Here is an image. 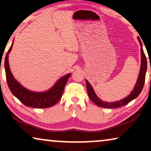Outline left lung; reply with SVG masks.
I'll return each mask as SVG.
<instances>
[{
	"instance_id": "8db88e82",
	"label": "left lung",
	"mask_w": 151,
	"mask_h": 151,
	"mask_svg": "<svg viewBox=\"0 0 151 151\" xmlns=\"http://www.w3.org/2000/svg\"><path fill=\"white\" fill-rule=\"evenodd\" d=\"M138 42L141 45V68H140L139 74H138V77L137 79V81L135 84L133 90H132L131 93L128 95L126 97L123 99L119 100V101H114V102H108L102 101L99 98L96 96V93L94 92L93 87L91 86L90 83L86 79V89H87V93L89 95L90 99L95 104H96L99 106L103 107V108L106 109H114L118 108V107L123 106L129 104L130 101L138 97V95L141 92L142 89L143 88V85L145 83V73H146L147 70V59L145 57L144 52L143 50V45H142V42L140 40L139 37H138Z\"/></svg>"
}]
</instances>
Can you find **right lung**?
<instances>
[{"label": "right lung", "mask_w": 151, "mask_h": 151, "mask_svg": "<svg viewBox=\"0 0 151 151\" xmlns=\"http://www.w3.org/2000/svg\"><path fill=\"white\" fill-rule=\"evenodd\" d=\"M13 42L6 54L5 59V70H6V80L8 87L12 93L18 99L27 106L33 107L37 109L49 108L56 104L61 99L64 89L67 84L71 73L60 78L50 89L42 92H36L28 90L22 86L16 79H15L10 71L8 56L13 47Z\"/></svg>", "instance_id": "add662e5"}]
</instances>
